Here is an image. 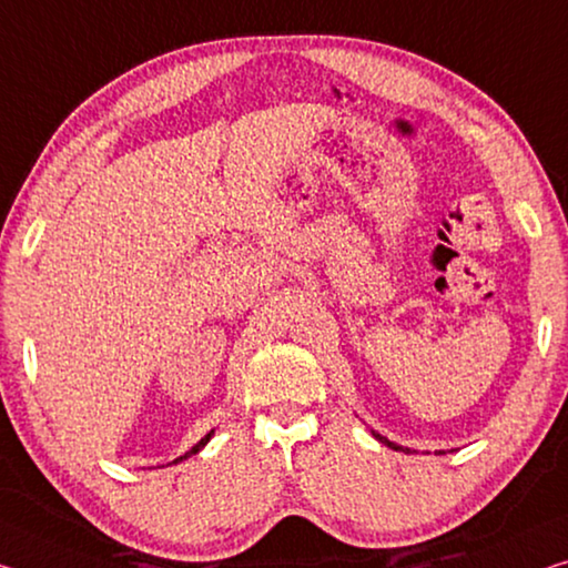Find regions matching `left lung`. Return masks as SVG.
Segmentation results:
<instances>
[{"label": "left lung", "mask_w": 568, "mask_h": 568, "mask_svg": "<svg viewBox=\"0 0 568 568\" xmlns=\"http://www.w3.org/2000/svg\"><path fill=\"white\" fill-rule=\"evenodd\" d=\"M372 435H374L376 439H379V443H382V445H386V447H392V449H397V453H407V455L412 453V449H409V447H402V445H397V443H392V439H386L384 435H379V432H374V429H372ZM439 455H445V453H439Z\"/></svg>", "instance_id": "1"}]
</instances>
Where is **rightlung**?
<instances>
[{"instance_id": "add662e5", "label": "right lung", "mask_w": 568, "mask_h": 568, "mask_svg": "<svg viewBox=\"0 0 568 568\" xmlns=\"http://www.w3.org/2000/svg\"><path fill=\"white\" fill-rule=\"evenodd\" d=\"M212 435H214V429L212 432H206V435L200 439V443H196L192 449H186V453L182 455V457H176V460L174 463H182V460H186V457H192V455H196V453H200V449L206 445V443H210V439H212Z\"/></svg>"}]
</instances>
